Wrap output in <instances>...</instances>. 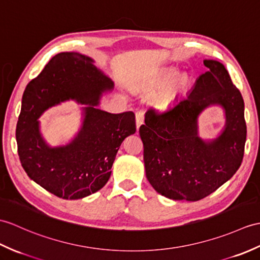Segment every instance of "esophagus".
<instances>
[{"instance_id": "esophagus-1", "label": "esophagus", "mask_w": 260, "mask_h": 260, "mask_svg": "<svg viewBox=\"0 0 260 260\" xmlns=\"http://www.w3.org/2000/svg\"><path fill=\"white\" fill-rule=\"evenodd\" d=\"M136 117V126L137 128H140V126L144 123V118H145V112L144 111H137L135 114Z\"/></svg>"}]
</instances>
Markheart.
<instances>
[{"instance_id": "obj_1", "label": "heart", "mask_w": 260, "mask_h": 260, "mask_svg": "<svg viewBox=\"0 0 260 260\" xmlns=\"http://www.w3.org/2000/svg\"><path fill=\"white\" fill-rule=\"evenodd\" d=\"M176 75H177V73L175 71L167 72V73H164L159 76V78L157 80V83L159 84V85H165V84L170 83ZM188 85H189V80L186 75H182V76L177 77L176 80L173 81L170 85H168V87L165 90V93L162 94L161 104H164V105L168 104V103L172 102L177 95L185 92L187 87H188Z\"/></svg>"}]
</instances>
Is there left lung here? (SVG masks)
<instances>
[{
  "mask_svg": "<svg viewBox=\"0 0 260 260\" xmlns=\"http://www.w3.org/2000/svg\"><path fill=\"white\" fill-rule=\"evenodd\" d=\"M208 69L189 95L165 112L149 108L140 127L145 172L156 191L175 201L196 202L212 194L237 172L244 157L247 127L244 100L225 66L205 59ZM224 107L226 127L216 140L197 135L204 108Z\"/></svg>",
  "mask_w": 260,
  "mask_h": 260,
  "instance_id": "obj_1",
  "label": "left lung"
}]
</instances>
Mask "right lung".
Listing matches in <instances>:
<instances>
[{"label": "right lung", "mask_w": 260, "mask_h": 260, "mask_svg": "<svg viewBox=\"0 0 260 260\" xmlns=\"http://www.w3.org/2000/svg\"><path fill=\"white\" fill-rule=\"evenodd\" d=\"M75 52L52 57L44 70L27 84L16 125L17 153L27 176L59 198L80 199L100 190L111 177L117 150L136 132L135 114H111L96 106L113 82ZM88 106L78 136L66 147L48 148L37 118L48 107L66 99Z\"/></svg>", "instance_id": "right-lung-1"}]
</instances>
